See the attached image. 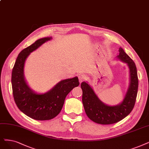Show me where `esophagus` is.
Instances as JSON below:
<instances>
[{
  "label": "esophagus",
  "instance_id": "esophagus-1",
  "mask_svg": "<svg viewBox=\"0 0 149 149\" xmlns=\"http://www.w3.org/2000/svg\"><path fill=\"white\" fill-rule=\"evenodd\" d=\"M78 79L80 82H82L86 79V76L85 74H80L78 76Z\"/></svg>",
  "mask_w": 149,
  "mask_h": 149
}]
</instances>
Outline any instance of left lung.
<instances>
[{"label": "left lung", "instance_id": "obj_1", "mask_svg": "<svg viewBox=\"0 0 149 149\" xmlns=\"http://www.w3.org/2000/svg\"><path fill=\"white\" fill-rule=\"evenodd\" d=\"M117 59L125 63L129 69V84L122 102L116 105H108L100 100L88 82H82V103L87 117L93 122L102 125L115 123L126 117L133 110L138 93V78L133 61L121 47Z\"/></svg>", "mask_w": 149, "mask_h": 149}]
</instances>
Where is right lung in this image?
Wrapping results in <instances>:
<instances>
[{
    "label": "right lung",
    "instance_id": "add662e5",
    "mask_svg": "<svg viewBox=\"0 0 149 149\" xmlns=\"http://www.w3.org/2000/svg\"><path fill=\"white\" fill-rule=\"evenodd\" d=\"M52 37L40 38L24 49L17 56L11 74V84L15 102L19 110L37 120H47L56 117L62 110L67 95L79 84L77 76L58 82L51 90L38 93L31 88L24 76L27 58Z\"/></svg>",
    "mask_w": 149,
    "mask_h": 149
}]
</instances>
